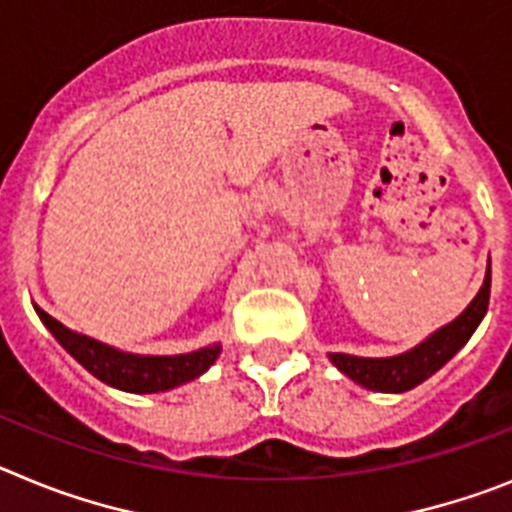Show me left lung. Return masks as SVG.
Here are the masks:
<instances>
[{
	"label": "left lung",
	"mask_w": 512,
	"mask_h": 512,
	"mask_svg": "<svg viewBox=\"0 0 512 512\" xmlns=\"http://www.w3.org/2000/svg\"><path fill=\"white\" fill-rule=\"evenodd\" d=\"M490 278V265H487V275H484V283L477 296H474V301L451 324L435 330L417 348L407 350L402 355H391V358H358V355L348 353H330V361L348 379L371 391H394V394H399V391L415 389L417 384L430 379L438 368L446 366L453 355L464 348L466 340L474 335V330L487 314V304H490Z\"/></svg>",
	"instance_id": "1"
}]
</instances>
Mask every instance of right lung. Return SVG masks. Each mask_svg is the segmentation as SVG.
<instances>
[{"mask_svg":"<svg viewBox=\"0 0 512 512\" xmlns=\"http://www.w3.org/2000/svg\"><path fill=\"white\" fill-rule=\"evenodd\" d=\"M41 322L46 324L61 348L82 363L95 379L105 381L115 389L131 391V394H157V391L175 389L180 384L198 379L213 366L219 358L221 345H208V348L193 350L185 355H133L115 350L110 345L92 340V337L77 335L69 327L46 314L41 306H35Z\"/></svg>","mask_w":512,"mask_h":512,"instance_id":"obj_1","label":"right lung"}]
</instances>
